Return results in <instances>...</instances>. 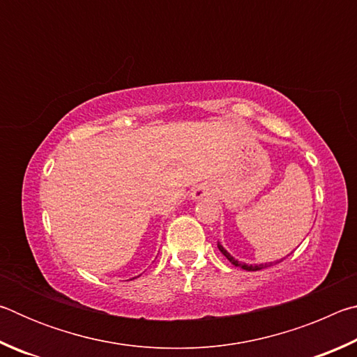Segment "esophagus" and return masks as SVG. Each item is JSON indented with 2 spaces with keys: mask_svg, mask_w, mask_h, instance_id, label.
Wrapping results in <instances>:
<instances>
[{
  "mask_svg": "<svg viewBox=\"0 0 357 357\" xmlns=\"http://www.w3.org/2000/svg\"><path fill=\"white\" fill-rule=\"evenodd\" d=\"M190 197L193 202H200L203 197H206V190H204L203 187H197V189H193V192L190 193Z\"/></svg>",
  "mask_w": 357,
  "mask_h": 357,
  "instance_id": "1",
  "label": "esophagus"
}]
</instances>
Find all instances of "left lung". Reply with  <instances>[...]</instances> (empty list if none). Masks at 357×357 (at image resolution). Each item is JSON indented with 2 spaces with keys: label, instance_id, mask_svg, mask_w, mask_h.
Segmentation results:
<instances>
[{
  "label": "left lung",
  "instance_id": "1",
  "mask_svg": "<svg viewBox=\"0 0 357 357\" xmlns=\"http://www.w3.org/2000/svg\"><path fill=\"white\" fill-rule=\"evenodd\" d=\"M217 247H219V250L223 253V255L227 257V259L229 263H231L233 266H236V268H241V269H244V271H259V269H264V268H269V266H273V264H275V263H279V261H271V263H259V264H247V263H243V261H239V259H236L234 258L231 253H229L225 247H223L220 243H217ZM283 259V258H282ZM280 259V261H282Z\"/></svg>",
  "mask_w": 357,
  "mask_h": 357
}]
</instances>
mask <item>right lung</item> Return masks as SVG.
Instances as JSON below:
<instances>
[{
    "label": "right lung",
    "mask_w": 357,
    "mask_h": 357,
    "mask_svg": "<svg viewBox=\"0 0 357 357\" xmlns=\"http://www.w3.org/2000/svg\"><path fill=\"white\" fill-rule=\"evenodd\" d=\"M134 279H137V277H134ZM130 280H132V279H130Z\"/></svg>",
    "instance_id": "right-lung-1"
}]
</instances>
